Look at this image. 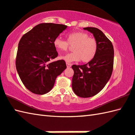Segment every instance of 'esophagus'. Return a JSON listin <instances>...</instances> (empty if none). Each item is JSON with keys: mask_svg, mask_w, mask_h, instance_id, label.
<instances>
[{"mask_svg": "<svg viewBox=\"0 0 135 135\" xmlns=\"http://www.w3.org/2000/svg\"><path fill=\"white\" fill-rule=\"evenodd\" d=\"M66 66H67V68H70L71 66H72V65H71L70 63H66Z\"/></svg>", "mask_w": 135, "mask_h": 135, "instance_id": "34e87169", "label": "esophagus"}]
</instances>
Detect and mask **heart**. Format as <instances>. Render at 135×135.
Listing matches in <instances>:
<instances>
[{
    "label": "heart",
    "instance_id": "b5f03b06",
    "mask_svg": "<svg viewBox=\"0 0 135 135\" xmlns=\"http://www.w3.org/2000/svg\"><path fill=\"white\" fill-rule=\"evenodd\" d=\"M68 42L57 37L53 40L54 46L57 50L66 51L69 46H73V52L65 55L60 56L61 59L66 62H78L80 60L82 62H90L95 57L98 49L96 40L90 37L89 35L83 32H72L67 35Z\"/></svg>",
    "mask_w": 135,
    "mask_h": 135
}]
</instances>
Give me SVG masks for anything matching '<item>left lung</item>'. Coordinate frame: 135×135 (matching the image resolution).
<instances>
[{
    "label": "left lung",
    "instance_id": "left-lung-1",
    "mask_svg": "<svg viewBox=\"0 0 135 135\" xmlns=\"http://www.w3.org/2000/svg\"><path fill=\"white\" fill-rule=\"evenodd\" d=\"M93 35L98 45L95 57L83 65H72L74 71L72 89L76 95L90 98L103 89L110 79L113 71L114 49L113 45L98 28H83Z\"/></svg>",
    "mask_w": 135,
    "mask_h": 135
}]
</instances>
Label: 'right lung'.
<instances>
[{
    "instance_id": "1",
    "label": "right lung",
    "mask_w": 135,
    "mask_h": 135,
    "mask_svg": "<svg viewBox=\"0 0 135 135\" xmlns=\"http://www.w3.org/2000/svg\"><path fill=\"white\" fill-rule=\"evenodd\" d=\"M67 26L52 23L36 25L22 37L19 42L16 68L25 87L37 95L52 90L57 76L66 68L65 61L51 62L58 53L53 40Z\"/></svg>"
}]
</instances>
